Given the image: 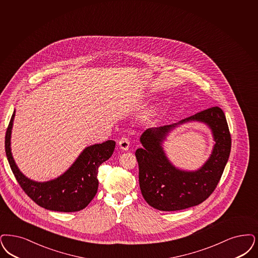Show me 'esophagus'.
Returning <instances> with one entry per match:
<instances>
[{
	"label": "esophagus",
	"mask_w": 258,
	"mask_h": 258,
	"mask_svg": "<svg viewBox=\"0 0 258 258\" xmlns=\"http://www.w3.org/2000/svg\"><path fill=\"white\" fill-rule=\"evenodd\" d=\"M118 143H119V146H120V148L122 150H124V151H127L128 150V148H130V139L127 137L120 138Z\"/></svg>",
	"instance_id": "34e87169"
}]
</instances>
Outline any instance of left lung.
<instances>
[{"instance_id":"1","label":"left lung","mask_w":258,"mask_h":258,"mask_svg":"<svg viewBox=\"0 0 258 258\" xmlns=\"http://www.w3.org/2000/svg\"><path fill=\"white\" fill-rule=\"evenodd\" d=\"M201 121L210 126L215 145L212 155L200 170L175 169L162 150L161 142L175 124L148 128L140 137L144 148L135 155L139 166V185L145 201L161 211H176L205 202L216 188L228 160L231 137L224 111L219 106L200 111L178 124Z\"/></svg>"}]
</instances>
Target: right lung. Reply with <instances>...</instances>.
<instances>
[{
  "label": "right lung",
  "mask_w": 258,
  "mask_h": 258,
  "mask_svg": "<svg viewBox=\"0 0 258 258\" xmlns=\"http://www.w3.org/2000/svg\"><path fill=\"white\" fill-rule=\"evenodd\" d=\"M14 112L6 133V154L11 171L24 192L39 206L59 212H76L88 206L98 191V170L115 149L113 140L87 147L72 167L63 175L47 182L26 177L15 164L11 152V134Z\"/></svg>",
  "instance_id": "1"
}]
</instances>
